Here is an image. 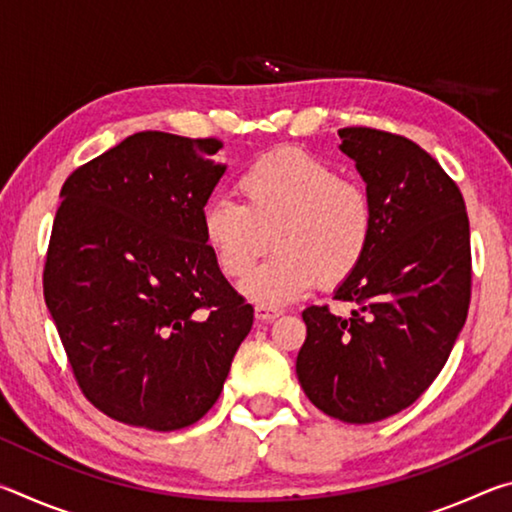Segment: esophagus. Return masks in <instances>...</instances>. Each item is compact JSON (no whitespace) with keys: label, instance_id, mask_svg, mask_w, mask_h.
I'll return each instance as SVG.
<instances>
[{"label":"esophagus","instance_id":"esophagus-1","mask_svg":"<svg viewBox=\"0 0 512 512\" xmlns=\"http://www.w3.org/2000/svg\"><path fill=\"white\" fill-rule=\"evenodd\" d=\"M280 314H282V311L275 309V307H266V305L255 307V318L259 320V323H268V320H275Z\"/></svg>","mask_w":512,"mask_h":512}]
</instances>
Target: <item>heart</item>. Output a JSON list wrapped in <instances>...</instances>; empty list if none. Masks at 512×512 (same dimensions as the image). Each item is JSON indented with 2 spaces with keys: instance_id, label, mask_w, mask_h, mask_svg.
I'll return each mask as SVG.
<instances>
[{
  "instance_id": "b5f03b06",
  "label": "heart",
  "mask_w": 512,
  "mask_h": 512,
  "mask_svg": "<svg viewBox=\"0 0 512 512\" xmlns=\"http://www.w3.org/2000/svg\"><path fill=\"white\" fill-rule=\"evenodd\" d=\"M239 203L212 198L201 232L219 271L239 280L268 246L277 253L250 273L241 291L259 305H287L302 293L334 289L366 259L375 207L357 180L307 151L259 155L235 178Z\"/></svg>"
}]
</instances>
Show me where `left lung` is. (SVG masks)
Returning a JSON list of instances; mask_svg holds the SVG:
<instances>
[{
  "label": "left lung",
  "mask_w": 512,
  "mask_h": 512,
  "mask_svg": "<svg viewBox=\"0 0 512 512\" xmlns=\"http://www.w3.org/2000/svg\"><path fill=\"white\" fill-rule=\"evenodd\" d=\"M339 135L366 180L375 232L334 293L352 314L302 311L296 372L316 409L370 424L411 406L449 359L472 296L470 221L461 189L415 142L368 126Z\"/></svg>",
  "instance_id": "obj_1"
}]
</instances>
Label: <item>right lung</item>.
I'll return each instance as SVG.
<instances>
[{
    "mask_svg": "<svg viewBox=\"0 0 512 512\" xmlns=\"http://www.w3.org/2000/svg\"><path fill=\"white\" fill-rule=\"evenodd\" d=\"M219 149L216 137L135 133L60 189L42 291L76 384L112 420L198 422L253 327L201 232Z\"/></svg>",
    "mask_w": 512,
    "mask_h": 512,
    "instance_id": "right-lung-1",
    "label": "right lung"
}]
</instances>
